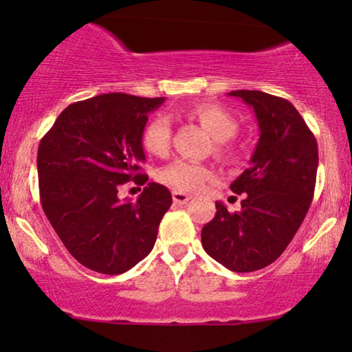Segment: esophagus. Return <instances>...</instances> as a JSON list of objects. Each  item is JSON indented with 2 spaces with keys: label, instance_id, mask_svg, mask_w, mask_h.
I'll return each mask as SVG.
<instances>
[{
  "label": "esophagus",
  "instance_id": "obj_1",
  "mask_svg": "<svg viewBox=\"0 0 352 352\" xmlns=\"http://www.w3.org/2000/svg\"><path fill=\"white\" fill-rule=\"evenodd\" d=\"M190 197L192 196H189V194L186 192H179V190H173L172 192L173 202H177V204H187V202L190 201Z\"/></svg>",
  "mask_w": 352,
  "mask_h": 352
}]
</instances>
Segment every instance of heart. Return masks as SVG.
Returning <instances> with one entry per match:
<instances>
[{"label": "heart", "mask_w": 352, "mask_h": 352, "mask_svg": "<svg viewBox=\"0 0 352 352\" xmlns=\"http://www.w3.org/2000/svg\"><path fill=\"white\" fill-rule=\"evenodd\" d=\"M190 119L197 120L206 131L218 141V153L228 156L233 153V148L228 141L239 133V120L232 116L221 105L211 104V102H201V104L190 105L186 110ZM170 141H172V127L166 117H155L144 126L141 134V144L144 151L153 156H165L168 153ZM211 170L199 163L186 162V160H175L166 166L160 168L158 180L165 184L170 189L179 192H194L199 190L209 179Z\"/></svg>", "instance_id": "1"}]
</instances>
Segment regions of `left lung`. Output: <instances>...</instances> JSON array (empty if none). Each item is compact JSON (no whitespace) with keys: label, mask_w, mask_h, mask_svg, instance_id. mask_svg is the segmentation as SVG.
I'll return each mask as SVG.
<instances>
[{"label":"left lung","mask_w":352,"mask_h":352,"mask_svg":"<svg viewBox=\"0 0 352 352\" xmlns=\"http://www.w3.org/2000/svg\"><path fill=\"white\" fill-rule=\"evenodd\" d=\"M254 109L261 138L250 166L230 186L243 194L242 209L216 214L201 232L208 255L233 272L267 267L293 240L311 204L318 148L291 102L257 90L230 91Z\"/></svg>","instance_id":"obj_1"}]
</instances>
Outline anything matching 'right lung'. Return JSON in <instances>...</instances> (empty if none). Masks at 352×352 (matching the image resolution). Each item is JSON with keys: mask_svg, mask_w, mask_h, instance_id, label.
<instances>
[{"mask_svg": "<svg viewBox=\"0 0 352 352\" xmlns=\"http://www.w3.org/2000/svg\"><path fill=\"white\" fill-rule=\"evenodd\" d=\"M165 98L104 94L59 113L38 144L41 204L71 255L102 274H122L151 252L172 206L165 186L150 182L138 201H120V186H144L141 134Z\"/></svg>", "mask_w": 352, "mask_h": 352, "instance_id": "right-lung-1", "label": "right lung"}]
</instances>
